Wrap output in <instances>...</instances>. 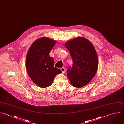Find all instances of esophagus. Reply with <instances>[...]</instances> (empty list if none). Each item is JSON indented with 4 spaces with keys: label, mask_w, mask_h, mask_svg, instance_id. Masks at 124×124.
<instances>
[{
    "label": "esophagus",
    "mask_w": 124,
    "mask_h": 124,
    "mask_svg": "<svg viewBox=\"0 0 124 124\" xmlns=\"http://www.w3.org/2000/svg\"><path fill=\"white\" fill-rule=\"evenodd\" d=\"M60 70H61L62 72L63 73H64L66 72V70H65V68L64 67L61 68L60 69Z\"/></svg>",
    "instance_id": "obj_1"
}]
</instances>
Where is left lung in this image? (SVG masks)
<instances>
[{
	"instance_id": "obj_1",
	"label": "left lung",
	"mask_w": 124,
	"mask_h": 124,
	"mask_svg": "<svg viewBox=\"0 0 124 124\" xmlns=\"http://www.w3.org/2000/svg\"><path fill=\"white\" fill-rule=\"evenodd\" d=\"M65 45L73 60L72 67L67 70V76L73 87H84L92 80L97 71V52L92 43L83 37H76Z\"/></svg>"
}]
</instances>
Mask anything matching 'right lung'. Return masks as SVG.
<instances>
[{"label":"right lung","mask_w":124,"mask_h":124,"mask_svg":"<svg viewBox=\"0 0 124 124\" xmlns=\"http://www.w3.org/2000/svg\"><path fill=\"white\" fill-rule=\"evenodd\" d=\"M56 42L46 37L35 40L28 51L26 58V70L31 79L38 86H50L55 76L61 73L54 67V59L49 55Z\"/></svg>","instance_id":"1"}]
</instances>
